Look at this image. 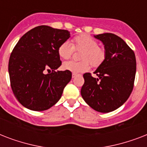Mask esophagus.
Instances as JSON below:
<instances>
[{
	"label": "esophagus",
	"mask_w": 147,
	"mask_h": 147,
	"mask_svg": "<svg viewBox=\"0 0 147 147\" xmlns=\"http://www.w3.org/2000/svg\"><path fill=\"white\" fill-rule=\"evenodd\" d=\"M76 74L72 73V78H75V77H76Z\"/></svg>",
	"instance_id": "esophagus-1"
}]
</instances>
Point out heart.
<instances>
[{
	"label": "heart",
	"instance_id": "heart-1",
	"mask_svg": "<svg viewBox=\"0 0 147 147\" xmlns=\"http://www.w3.org/2000/svg\"><path fill=\"white\" fill-rule=\"evenodd\" d=\"M75 50H82L80 62L69 61L62 64V69L72 73L78 74L87 71L90 68L89 63L93 67L99 66L105 58V51L98 47L94 38L88 34L77 36L72 40V43L65 41L58 48V54L62 59H69Z\"/></svg>",
	"mask_w": 147,
	"mask_h": 147
}]
</instances>
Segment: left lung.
<instances>
[{
  "label": "left lung",
  "instance_id": "obj_1",
  "mask_svg": "<svg viewBox=\"0 0 147 147\" xmlns=\"http://www.w3.org/2000/svg\"><path fill=\"white\" fill-rule=\"evenodd\" d=\"M105 46V58L94 71L83 75L81 94L96 111L108 113L123 105L130 97L134 83L137 62L134 51L118 36L102 33L94 36Z\"/></svg>",
  "mask_w": 147,
  "mask_h": 147
}]
</instances>
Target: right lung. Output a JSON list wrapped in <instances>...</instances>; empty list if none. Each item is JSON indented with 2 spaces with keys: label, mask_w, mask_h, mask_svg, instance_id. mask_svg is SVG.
I'll return each mask as SVG.
<instances>
[{
  "label": "right lung",
  "mask_w": 147,
  "mask_h": 147,
  "mask_svg": "<svg viewBox=\"0 0 147 147\" xmlns=\"http://www.w3.org/2000/svg\"><path fill=\"white\" fill-rule=\"evenodd\" d=\"M69 37L68 30L42 25L25 33L15 46L8 72L13 92L24 107L42 111L61 98L71 72L55 71L62 64L58 48Z\"/></svg>",
  "instance_id": "obj_1"
}]
</instances>
